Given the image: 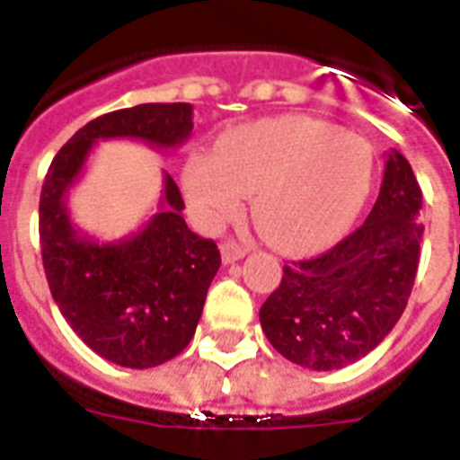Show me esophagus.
Returning a JSON list of instances; mask_svg holds the SVG:
<instances>
[{
	"mask_svg": "<svg viewBox=\"0 0 460 460\" xmlns=\"http://www.w3.org/2000/svg\"><path fill=\"white\" fill-rule=\"evenodd\" d=\"M220 256H223V263H234V261H240L247 256V249L242 247L240 242L227 240L220 244Z\"/></svg>",
	"mask_w": 460,
	"mask_h": 460,
	"instance_id": "obj_1",
	"label": "esophagus"
}]
</instances>
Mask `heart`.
<instances>
[{
	"instance_id": "b5f03b06",
	"label": "heart",
	"mask_w": 460,
	"mask_h": 460,
	"mask_svg": "<svg viewBox=\"0 0 460 460\" xmlns=\"http://www.w3.org/2000/svg\"><path fill=\"white\" fill-rule=\"evenodd\" d=\"M373 164V149L354 132L280 116L223 135L213 156L194 154L182 185L207 226L233 218L253 194L259 233L285 252H304L351 226L368 199Z\"/></svg>"
}]
</instances>
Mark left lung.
<instances>
[{
	"instance_id": "obj_1",
	"label": "left lung",
	"mask_w": 460,
	"mask_h": 460,
	"mask_svg": "<svg viewBox=\"0 0 460 460\" xmlns=\"http://www.w3.org/2000/svg\"><path fill=\"white\" fill-rule=\"evenodd\" d=\"M422 192L392 149L370 216L321 256L292 261L261 306V328L288 361L340 370L380 344L409 304L422 240Z\"/></svg>"
}]
</instances>
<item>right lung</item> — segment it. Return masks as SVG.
Returning <instances> with one entry per match:
<instances>
[{
    "mask_svg": "<svg viewBox=\"0 0 460 460\" xmlns=\"http://www.w3.org/2000/svg\"><path fill=\"white\" fill-rule=\"evenodd\" d=\"M192 104H139L90 120L51 161L40 194V244L51 296L73 332L123 368H154L190 344L220 268L216 242L182 218L164 172L159 211L123 240L102 242L71 220L68 192L102 139L175 149L192 135Z\"/></svg>",
    "mask_w": 460,
    "mask_h": 460,
    "instance_id": "obj_1",
    "label": "right lung"
}]
</instances>
